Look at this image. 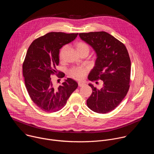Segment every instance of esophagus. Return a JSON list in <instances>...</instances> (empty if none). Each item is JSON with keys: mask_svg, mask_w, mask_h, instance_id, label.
Listing matches in <instances>:
<instances>
[{"mask_svg": "<svg viewBox=\"0 0 154 154\" xmlns=\"http://www.w3.org/2000/svg\"><path fill=\"white\" fill-rule=\"evenodd\" d=\"M78 85H79V86L82 87V86H83L85 85V83H82V82H79Z\"/></svg>", "mask_w": 154, "mask_h": 154, "instance_id": "1", "label": "esophagus"}]
</instances>
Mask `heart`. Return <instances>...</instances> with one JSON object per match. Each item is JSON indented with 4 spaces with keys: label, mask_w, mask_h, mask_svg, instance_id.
I'll return each mask as SVG.
<instances>
[{
    "label": "heart",
    "mask_w": 154,
    "mask_h": 154,
    "mask_svg": "<svg viewBox=\"0 0 154 154\" xmlns=\"http://www.w3.org/2000/svg\"><path fill=\"white\" fill-rule=\"evenodd\" d=\"M74 46L76 49L77 52L80 56H82L84 55H88L90 53V46H88V44H86L83 41H79L76 42L75 43ZM66 49H67L66 46H63L60 48L58 53V56L60 60H62L63 59ZM87 72H88V69L85 67H73L71 68L68 71L69 75L72 79L77 80H82L83 79H84Z\"/></svg>",
    "instance_id": "b5f03b06"
}]
</instances>
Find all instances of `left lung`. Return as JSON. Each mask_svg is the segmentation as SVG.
I'll return each instance as SVG.
<instances>
[{"label": "left lung", "mask_w": 154, "mask_h": 154, "mask_svg": "<svg viewBox=\"0 0 154 154\" xmlns=\"http://www.w3.org/2000/svg\"><path fill=\"white\" fill-rule=\"evenodd\" d=\"M97 54L95 66L88 79L102 80L101 89L92 84L93 93L87 106L93 112L105 114L116 108L127 95L130 88L131 61L124 44L105 32L79 33Z\"/></svg>", "instance_id": "left-lung-1"}]
</instances>
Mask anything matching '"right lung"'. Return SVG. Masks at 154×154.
<instances>
[{
  "label": "right lung",
  "mask_w": 154,
  "mask_h": 154,
  "mask_svg": "<svg viewBox=\"0 0 154 154\" xmlns=\"http://www.w3.org/2000/svg\"><path fill=\"white\" fill-rule=\"evenodd\" d=\"M77 35L78 33L50 32L35 39L28 49L23 64L25 85L32 100L44 112L60 110L78 86L77 83L69 78L57 86L51 77L53 75L63 77V72L56 69L59 64V51Z\"/></svg>",
  "instance_id": "right-lung-1"
}]
</instances>
